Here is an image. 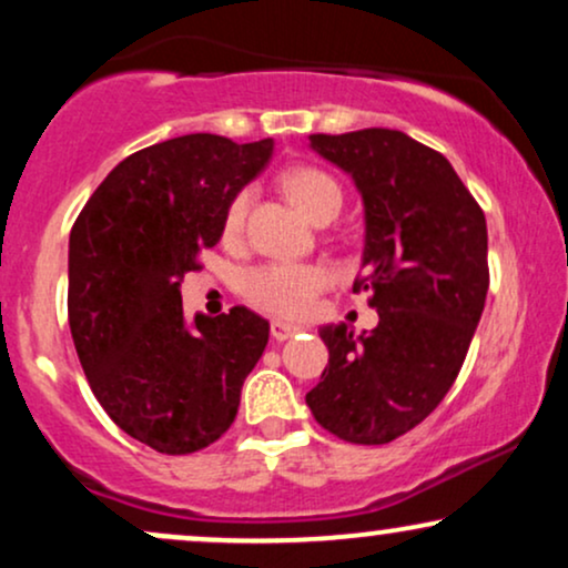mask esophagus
<instances>
[{"label": "esophagus", "instance_id": "obj_1", "mask_svg": "<svg viewBox=\"0 0 568 568\" xmlns=\"http://www.w3.org/2000/svg\"><path fill=\"white\" fill-rule=\"evenodd\" d=\"M296 331H302L298 325H288V323H280V321H272L270 323V336L275 338V342H285V338H291Z\"/></svg>", "mask_w": 568, "mask_h": 568}]
</instances>
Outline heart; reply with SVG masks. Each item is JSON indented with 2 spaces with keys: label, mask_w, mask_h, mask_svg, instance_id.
<instances>
[{
  "label": "heart",
  "mask_w": 568,
  "mask_h": 568,
  "mask_svg": "<svg viewBox=\"0 0 568 568\" xmlns=\"http://www.w3.org/2000/svg\"><path fill=\"white\" fill-rule=\"evenodd\" d=\"M285 194L296 202L298 207L312 221L334 219L342 207V186L331 173L321 171L312 165L288 168L280 175ZM247 202L251 194L237 192L230 200L224 213V234L226 237H237L245 226ZM331 275L321 264H296V262H270L262 266H253L243 275V296L256 310L270 312L277 317H304L310 315L315 306L317 296L328 288Z\"/></svg>",
  "instance_id": "obj_1"
}]
</instances>
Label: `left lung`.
Returning <instances> with one entry per match:
<instances>
[{
  "label": "left lung",
  "mask_w": 568,
  "mask_h": 568,
  "mask_svg": "<svg viewBox=\"0 0 568 568\" xmlns=\"http://www.w3.org/2000/svg\"><path fill=\"white\" fill-rule=\"evenodd\" d=\"M366 205L363 272L379 325H325L328 366L306 393L321 427L382 446L427 419L459 376L488 291L486 216L452 162L400 130L310 135Z\"/></svg>",
  "instance_id": "obj_1"
}]
</instances>
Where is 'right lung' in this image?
I'll return each instance as SVG.
<instances>
[{
    "instance_id": "obj_1",
    "label": "right lung",
    "mask_w": 568,
    "mask_h": 568,
    "mask_svg": "<svg viewBox=\"0 0 568 568\" xmlns=\"http://www.w3.org/2000/svg\"><path fill=\"white\" fill-rule=\"evenodd\" d=\"M272 139L192 133L122 160L71 226L69 325L90 389L130 438L194 454L232 427L270 323L245 306L184 323L181 283L224 232Z\"/></svg>"
}]
</instances>
